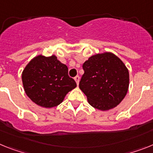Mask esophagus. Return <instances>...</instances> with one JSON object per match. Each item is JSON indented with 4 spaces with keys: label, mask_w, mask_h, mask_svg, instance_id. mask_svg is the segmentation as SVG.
I'll use <instances>...</instances> for the list:
<instances>
[{
    "label": "esophagus",
    "mask_w": 153,
    "mask_h": 153,
    "mask_svg": "<svg viewBox=\"0 0 153 153\" xmlns=\"http://www.w3.org/2000/svg\"><path fill=\"white\" fill-rule=\"evenodd\" d=\"M79 80H80V77L78 76V75H77L76 77H75V81L76 82V83L78 85V84H79Z\"/></svg>",
    "instance_id": "1"
}]
</instances>
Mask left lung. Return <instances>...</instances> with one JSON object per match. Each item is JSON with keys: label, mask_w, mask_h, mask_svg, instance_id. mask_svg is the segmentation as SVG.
Masks as SVG:
<instances>
[{"label": "left lung", "mask_w": 153, "mask_h": 153, "mask_svg": "<svg viewBox=\"0 0 153 153\" xmlns=\"http://www.w3.org/2000/svg\"><path fill=\"white\" fill-rule=\"evenodd\" d=\"M79 88L92 107L107 111L116 107L126 97L129 73L124 62L113 53L94 54L84 62Z\"/></svg>", "instance_id": "8db88e82"}]
</instances>
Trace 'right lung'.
Segmentation results:
<instances>
[{"instance_id": "right-lung-1", "label": "right lung", "mask_w": 153, "mask_h": 153, "mask_svg": "<svg viewBox=\"0 0 153 153\" xmlns=\"http://www.w3.org/2000/svg\"><path fill=\"white\" fill-rule=\"evenodd\" d=\"M68 68L55 55L33 58L25 66L21 78L24 90L38 105L51 108L60 105L76 82L68 76Z\"/></svg>"}]
</instances>
